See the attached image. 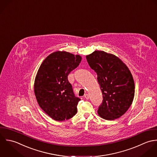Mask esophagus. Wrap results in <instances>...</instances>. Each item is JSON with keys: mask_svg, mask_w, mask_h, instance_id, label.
<instances>
[{"mask_svg": "<svg viewBox=\"0 0 157 157\" xmlns=\"http://www.w3.org/2000/svg\"><path fill=\"white\" fill-rule=\"evenodd\" d=\"M84 97H85V98L87 99H89V94H84Z\"/></svg>", "mask_w": 157, "mask_h": 157, "instance_id": "obj_1", "label": "esophagus"}]
</instances>
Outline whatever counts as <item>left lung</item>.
<instances>
[{
	"mask_svg": "<svg viewBox=\"0 0 157 157\" xmlns=\"http://www.w3.org/2000/svg\"><path fill=\"white\" fill-rule=\"evenodd\" d=\"M86 59L98 75L102 94L98 115L106 120L119 118L133 100L135 84L131 72L119 58L104 51H94Z\"/></svg>",
	"mask_w": 157,
	"mask_h": 157,
	"instance_id": "8db88e82",
	"label": "left lung"
}]
</instances>
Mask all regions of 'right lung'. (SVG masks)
Returning <instances> with one entry per match:
<instances>
[{"label": "right lung", "mask_w": 157, "mask_h": 157, "mask_svg": "<svg viewBox=\"0 0 157 157\" xmlns=\"http://www.w3.org/2000/svg\"><path fill=\"white\" fill-rule=\"evenodd\" d=\"M81 59L79 55L58 51L48 55L37 71L34 85L36 98L40 108L54 120H68L77 112L81 99L75 96L68 75Z\"/></svg>", "instance_id": "1"}]
</instances>
